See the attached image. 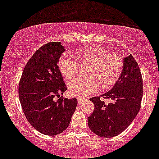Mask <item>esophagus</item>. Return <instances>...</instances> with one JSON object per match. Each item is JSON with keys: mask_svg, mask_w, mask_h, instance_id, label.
I'll return each mask as SVG.
<instances>
[{"mask_svg": "<svg viewBox=\"0 0 159 159\" xmlns=\"http://www.w3.org/2000/svg\"><path fill=\"white\" fill-rule=\"evenodd\" d=\"M77 101H78V104L80 105V104H81L84 101V99H83V98H82V97H78L77 98Z\"/></svg>", "mask_w": 159, "mask_h": 159, "instance_id": "obj_1", "label": "esophagus"}]
</instances>
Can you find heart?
I'll list each match as a JSON object with an SVG mask.
<instances>
[{
    "instance_id": "heart-1",
    "label": "heart",
    "mask_w": 159,
    "mask_h": 159,
    "mask_svg": "<svg viewBox=\"0 0 159 159\" xmlns=\"http://www.w3.org/2000/svg\"><path fill=\"white\" fill-rule=\"evenodd\" d=\"M74 59L63 54L58 62L59 69L65 77L71 79L77 74L80 65L89 66L87 79H74L68 82V91L74 97H87L100 89L111 88L119 79L123 68L122 58L102 47L92 45L76 51Z\"/></svg>"
}]
</instances>
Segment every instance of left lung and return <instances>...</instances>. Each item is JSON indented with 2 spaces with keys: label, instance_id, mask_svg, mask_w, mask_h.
Listing matches in <instances>:
<instances>
[{
  "label": "left lung",
  "instance_id": "left-lung-1",
  "mask_svg": "<svg viewBox=\"0 0 159 159\" xmlns=\"http://www.w3.org/2000/svg\"><path fill=\"white\" fill-rule=\"evenodd\" d=\"M143 82L140 68L134 57L123 59V68L116 83L101 95L110 99L105 103L100 97H92L93 112L88 118L89 128L97 136L111 138L122 133L134 121L140 110Z\"/></svg>",
  "mask_w": 159,
  "mask_h": 159
}]
</instances>
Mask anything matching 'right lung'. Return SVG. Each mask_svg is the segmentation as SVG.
Instances as JSON below:
<instances>
[{
	"mask_svg": "<svg viewBox=\"0 0 159 159\" xmlns=\"http://www.w3.org/2000/svg\"><path fill=\"white\" fill-rule=\"evenodd\" d=\"M65 50L60 42L41 46L25 65L19 83V99L27 120L47 136L63 132L77 105L76 98L54 99L67 90L57 66Z\"/></svg>",
	"mask_w": 159,
	"mask_h": 159,
	"instance_id": "1",
	"label": "right lung"
}]
</instances>
